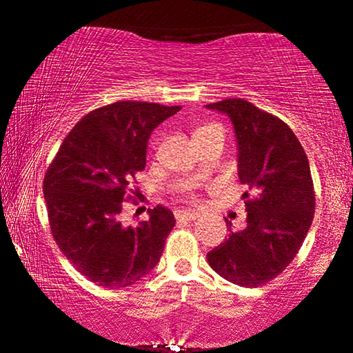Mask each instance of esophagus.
Instances as JSON below:
<instances>
[{
    "label": "esophagus",
    "instance_id": "esophagus-1",
    "mask_svg": "<svg viewBox=\"0 0 353 353\" xmlns=\"http://www.w3.org/2000/svg\"><path fill=\"white\" fill-rule=\"evenodd\" d=\"M175 216H176V220H186V221H192V220H196L197 219V214L196 212H186V210H178V212H175Z\"/></svg>",
    "mask_w": 353,
    "mask_h": 353
}]
</instances>
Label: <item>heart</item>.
I'll use <instances>...</instances> for the list:
<instances>
[{"mask_svg": "<svg viewBox=\"0 0 353 353\" xmlns=\"http://www.w3.org/2000/svg\"><path fill=\"white\" fill-rule=\"evenodd\" d=\"M212 127H215V125H202V127H199V128H196V132H194V134H197V133H201V132H204V130H207V128H212ZM186 199L190 201V202H196V196H194V192H186Z\"/></svg>", "mask_w": 353, "mask_h": 353, "instance_id": "obj_1", "label": "heart"}]
</instances>
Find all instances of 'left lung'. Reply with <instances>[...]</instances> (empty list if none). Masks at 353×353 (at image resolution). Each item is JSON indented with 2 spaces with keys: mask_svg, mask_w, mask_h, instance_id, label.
I'll return each mask as SVG.
<instances>
[{
  "mask_svg": "<svg viewBox=\"0 0 353 353\" xmlns=\"http://www.w3.org/2000/svg\"><path fill=\"white\" fill-rule=\"evenodd\" d=\"M205 108L231 119L238 141L239 181L248 225L231 231L207 254L214 272L230 283L257 288L272 281L296 257L315 214V191L302 144L281 119L233 98Z\"/></svg>",
  "mask_w": 353,
  "mask_h": 353,
  "instance_id": "1",
  "label": "left lung"
}]
</instances>
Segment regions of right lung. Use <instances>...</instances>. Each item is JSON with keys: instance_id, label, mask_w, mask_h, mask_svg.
<instances>
[{"instance_id": "add662e5", "label": "right lung", "mask_w": 353, "mask_h": 353, "mask_svg": "<svg viewBox=\"0 0 353 353\" xmlns=\"http://www.w3.org/2000/svg\"><path fill=\"white\" fill-rule=\"evenodd\" d=\"M180 105L119 101L86 114L48 167L43 194L52 238L67 260L103 288H127L156 267L175 226L172 210L149 209L138 226L120 221L128 185L146 167L152 130Z\"/></svg>"}]
</instances>
